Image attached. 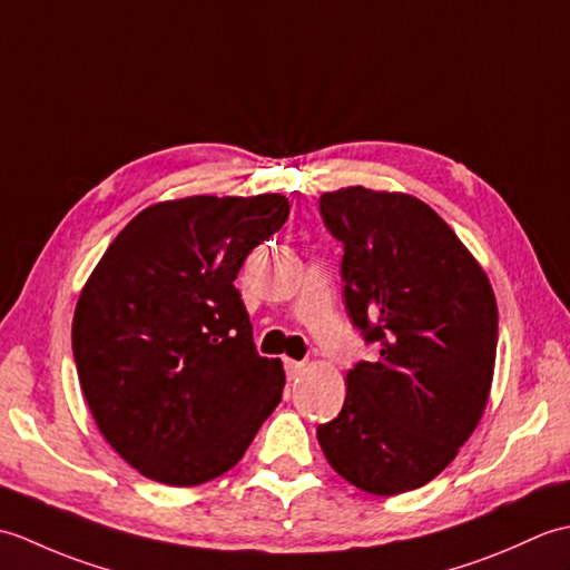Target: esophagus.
<instances>
[{
	"label": "esophagus",
	"mask_w": 570,
	"mask_h": 570,
	"mask_svg": "<svg viewBox=\"0 0 570 570\" xmlns=\"http://www.w3.org/2000/svg\"><path fill=\"white\" fill-rule=\"evenodd\" d=\"M284 370H286V374H288V380H298L301 374H304L308 367H306V362H296V360H284Z\"/></svg>",
	"instance_id": "34e87169"
}]
</instances>
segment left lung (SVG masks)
<instances>
[{"instance_id": "8db88e82", "label": "left lung", "mask_w": 570, "mask_h": 570, "mask_svg": "<svg viewBox=\"0 0 570 570\" xmlns=\"http://www.w3.org/2000/svg\"><path fill=\"white\" fill-rule=\"evenodd\" d=\"M318 205L345 249L350 321L377 347L347 372L345 404L321 423L318 443L350 485L382 498L416 490L485 411L498 301L475 257L419 198L350 186Z\"/></svg>"}]
</instances>
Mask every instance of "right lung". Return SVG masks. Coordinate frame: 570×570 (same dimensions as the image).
<instances>
[{
	"mask_svg": "<svg viewBox=\"0 0 570 570\" xmlns=\"http://www.w3.org/2000/svg\"><path fill=\"white\" fill-rule=\"evenodd\" d=\"M288 200L190 196L141 210L102 254L72 316V357L105 441L144 478L203 485L239 463L282 402L235 278Z\"/></svg>",
	"mask_w": 570,
	"mask_h": 570,
	"instance_id": "obj_1",
	"label": "right lung"
}]
</instances>
